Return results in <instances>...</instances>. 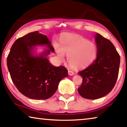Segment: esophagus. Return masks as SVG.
Segmentation results:
<instances>
[{"label": "esophagus", "mask_w": 127, "mask_h": 127, "mask_svg": "<svg viewBox=\"0 0 127 127\" xmlns=\"http://www.w3.org/2000/svg\"><path fill=\"white\" fill-rule=\"evenodd\" d=\"M68 74L69 75V76H73V75L74 74V73L72 71V70H68Z\"/></svg>", "instance_id": "1"}]
</instances>
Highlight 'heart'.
Masks as SVG:
<instances>
[{"label": "heart", "mask_w": 127, "mask_h": 127, "mask_svg": "<svg viewBox=\"0 0 127 127\" xmlns=\"http://www.w3.org/2000/svg\"><path fill=\"white\" fill-rule=\"evenodd\" d=\"M55 50L60 61H64L65 54L68 63L76 69L85 68L90 65L97 55L95 44L77 35L62 36L61 46L55 45Z\"/></svg>", "instance_id": "heart-1"}]
</instances>
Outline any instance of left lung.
<instances>
[{"label": "left lung", "instance_id": "8db88e82", "mask_svg": "<svg viewBox=\"0 0 127 127\" xmlns=\"http://www.w3.org/2000/svg\"><path fill=\"white\" fill-rule=\"evenodd\" d=\"M97 57L92 64L78 73L83 81L79 94L87 99L106 95L114 87L119 74L120 55L110 40L96 33Z\"/></svg>", "mask_w": 127, "mask_h": 127}]
</instances>
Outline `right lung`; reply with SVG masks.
Wrapping results in <instances>:
<instances>
[{
    "mask_svg": "<svg viewBox=\"0 0 127 127\" xmlns=\"http://www.w3.org/2000/svg\"><path fill=\"white\" fill-rule=\"evenodd\" d=\"M45 45L49 49L38 56L33 47ZM54 49L46 35L35 31L18 38L7 57V66L13 82L21 94L32 99L45 100L57 91L62 79L68 76L64 66L56 67L47 58Z\"/></svg>",
    "mask_w": 127,
    "mask_h": 127,
    "instance_id": "obj_1",
    "label": "right lung"
}]
</instances>
